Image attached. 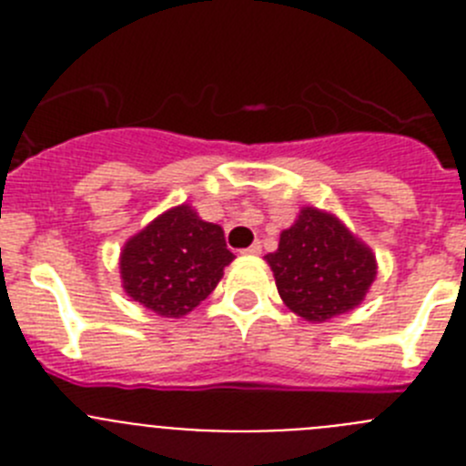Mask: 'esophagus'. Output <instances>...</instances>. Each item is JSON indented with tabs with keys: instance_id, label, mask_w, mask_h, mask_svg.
I'll return each mask as SVG.
<instances>
[{
	"instance_id": "1",
	"label": "esophagus",
	"mask_w": 466,
	"mask_h": 466,
	"mask_svg": "<svg viewBox=\"0 0 466 466\" xmlns=\"http://www.w3.org/2000/svg\"><path fill=\"white\" fill-rule=\"evenodd\" d=\"M240 254H249V257H254V254H261V242H254V245H249L247 249H242Z\"/></svg>"
}]
</instances>
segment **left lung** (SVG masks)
Returning <instances> with one entry per match:
<instances>
[{"label": "left lung", "mask_w": 466, "mask_h": 466, "mask_svg": "<svg viewBox=\"0 0 466 466\" xmlns=\"http://www.w3.org/2000/svg\"><path fill=\"white\" fill-rule=\"evenodd\" d=\"M266 261L289 310L308 322H327L360 306L376 279V257L336 217L303 208L282 230Z\"/></svg>", "instance_id": "8db88e82"}]
</instances>
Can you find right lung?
Listing matches in <instances>:
<instances>
[{
    "label": "right lung",
    "mask_w": 466,
    "mask_h": 466,
    "mask_svg": "<svg viewBox=\"0 0 466 466\" xmlns=\"http://www.w3.org/2000/svg\"><path fill=\"white\" fill-rule=\"evenodd\" d=\"M230 261L221 226L179 205L126 242L121 278L127 296L144 308L182 317L212 294Z\"/></svg>",
    "instance_id": "right-lung-1"
}]
</instances>
